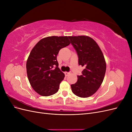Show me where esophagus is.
I'll return each instance as SVG.
<instances>
[{
  "label": "esophagus",
  "instance_id": "obj_1",
  "mask_svg": "<svg viewBox=\"0 0 132 132\" xmlns=\"http://www.w3.org/2000/svg\"><path fill=\"white\" fill-rule=\"evenodd\" d=\"M64 74H65V75L66 76V77H67V76L69 74V72H65Z\"/></svg>",
  "mask_w": 132,
  "mask_h": 132
}]
</instances>
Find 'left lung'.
<instances>
[{"label": "left lung", "instance_id": "obj_1", "mask_svg": "<svg viewBox=\"0 0 132 132\" xmlns=\"http://www.w3.org/2000/svg\"><path fill=\"white\" fill-rule=\"evenodd\" d=\"M70 43L78 55L79 65L84 68L78 81L71 85L77 96H91L100 87L105 77L106 64L102 51L94 39L87 36H69Z\"/></svg>", "mask_w": 132, "mask_h": 132}]
</instances>
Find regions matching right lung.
I'll use <instances>...</instances> for the list:
<instances>
[{
  "instance_id": "1",
  "label": "right lung",
  "mask_w": 132,
  "mask_h": 132,
  "mask_svg": "<svg viewBox=\"0 0 132 132\" xmlns=\"http://www.w3.org/2000/svg\"><path fill=\"white\" fill-rule=\"evenodd\" d=\"M68 36L43 38L35 46L26 62L28 79L33 89L43 96L55 94L64 74L58 68L57 55L62 48L69 45Z\"/></svg>"
}]
</instances>
